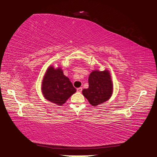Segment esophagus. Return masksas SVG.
<instances>
[{
  "label": "esophagus",
  "instance_id": "obj_1",
  "mask_svg": "<svg viewBox=\"0 0 157 157\" xmlns=\"http://www.w3.org/2000/svg\"><path fill=\"white\" fill-rule=\"evenodd\" d=\"M82 87H79V88H78L77 89H76V91H77L79 92V93H81V92H82Z\"/></svg>",
  "mask_w": 157,
  "mask_h": 157
}]
</instances>
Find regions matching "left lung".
I'll return each instance as SVG.
<instances>
[{"label":"left lung","mask_w":157,"mask_h":157,"mask_svg":"<svg viewBox=\"0 0 157 157\" xmlns=\"http://www.w3.org/2000/svg\"><path fill=\"white\" fill-rule=\"evenodd\" d=\"M110 73L108 70L93 71L89 76V87L82 93L93 106L104 103L109 99L113 93Z\"/></svg>","instance_id":"left-lung-1"}]
</instances>
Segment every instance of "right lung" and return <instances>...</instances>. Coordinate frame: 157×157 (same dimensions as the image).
Masks as SVG:
<instances>
[{"instance_id":"right-lung-1","label":"right lung","mask_w":157,"mask_h":157,"mask_svg":"<svg viewBox=\"0 0 157 157\" xmlns=\"http://www.w3.org/2000/svg\"><path fill=\"white\" fill-rule=\"evenodd\" d=\"M76 91L69 78L61 68L50 66L44 76L42 92L44 97L56 105H62Z\"/></svg>"}]
</instances>
